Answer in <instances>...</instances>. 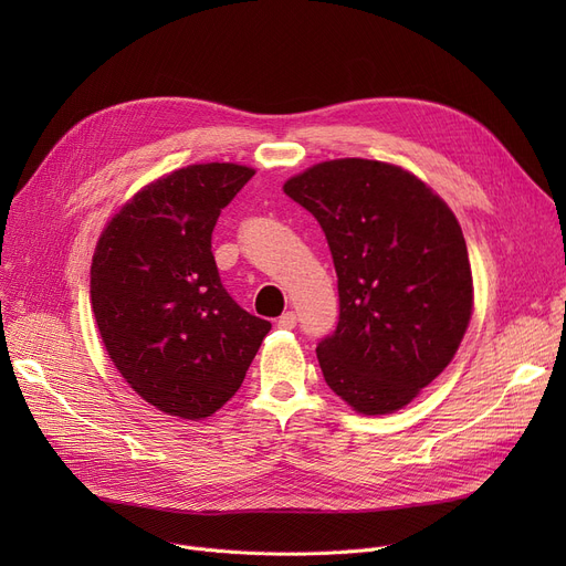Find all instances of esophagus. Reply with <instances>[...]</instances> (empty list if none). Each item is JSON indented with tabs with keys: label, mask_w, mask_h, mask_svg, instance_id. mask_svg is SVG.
<instances>
[{
	"label": "esophagus",
	"mask_w": 566,
	"mask_h": 566,
	"mask_svg": "<svg viewBox=\"0 0 566 566\" xmlns=\"http://www.w3.org/2000/svg\"><path fill=\"white\" fill-rule=\"evenodd\" d=\"M295 323H298V316H295V312H284V314L277 318V325H280L282 331L295 328Z\"/></svg>",
	"instance_id": "34e87169"
}]
</instances>
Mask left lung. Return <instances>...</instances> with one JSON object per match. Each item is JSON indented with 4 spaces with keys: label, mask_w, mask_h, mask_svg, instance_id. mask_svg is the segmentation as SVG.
<instances>
[{
    "label": "left lung",
    "mask_w": 566,
    "mask_h": 566,
    "mask_svg": "<svg viewBox=\"0 0 566 566\" xmlns=\"http://www.w3.org/2000/svg\"><path fill=\"white\" fill-rule=\"evenodd\" d=\"M284 192L316 218L339 289V321L316 346L325 382L363 415L395 412L444 369L472 314L463 231L410 171L328 160Z\"/></svg>",
    "instance_id": "obj_1"
}]
</instances>
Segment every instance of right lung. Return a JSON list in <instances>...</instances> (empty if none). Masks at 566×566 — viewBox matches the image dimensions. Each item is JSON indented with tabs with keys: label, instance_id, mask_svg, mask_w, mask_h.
<instances>
[{
	"label": "right lung",
	"instance_id": "obj_1",
	"mask_svg": "<svg viewBox=\"0 0 566 566\" xmlns=\"http://www.w3.org/2000/svg\"><path fill=\"white\" fill-rule=\"evenodd\" d=\"M252 167L208 163L139 190L101 233L92 305L114 367L151 406L201 420L241 388L271 323L220 282L211 238Z\"/></svg>",
	"mask_w": 566,
	"mask_h": 566
}]
</instances>
